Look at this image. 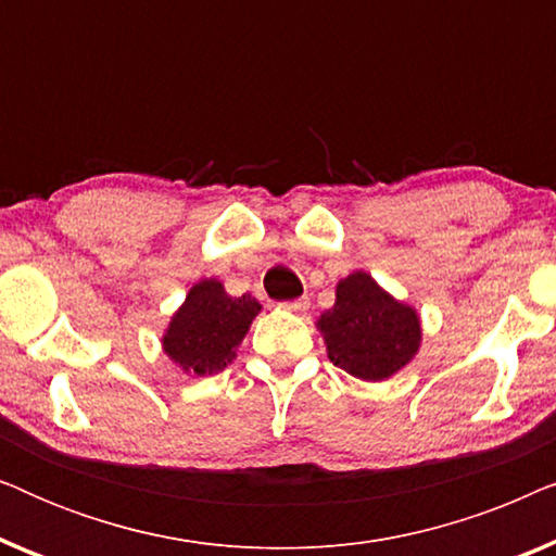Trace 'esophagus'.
<instances>
[{"instance_id":"34e87169","label":"esophagus","mask_w":556,"mask_h":556,"mask_svg":"<svg viewBox=\"0 0 556 556\" xmlns=\"http://www.w3.org/2000/svg\"><path fill=\"white\" fill-rule=\"evenodd\" d=\"M308 299H295V301H288V303H283V308H288V311H293V314H303V311L308 308Z\"/></svg>"}]
</instances>
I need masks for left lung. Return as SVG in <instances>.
Instances as JSON below:
<instances>
[{"mask_svg": "<svg viewBox=\"0 0 556 556\" xmlns=\"http://www.w3.org/2000/svg\"><path fill=\"white\" fill-rule=\"evenodd\" d=\"M333 367L364 382H382L420 349V316L392 299L369 273L356 270L337 286V303L318 318Z\"/></svg>", "mask_w": 556, "mask_h": 556, "instance_id": "1", "label": "left lung"}]
</instances>
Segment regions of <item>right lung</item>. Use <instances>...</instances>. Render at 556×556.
I'll return each instance as SVG.
<instances>
[{
  "label": "right lung",
  "mask_w": 556,
  "mask_h": 556,
  "mask_svg": "<svg viewBox=\"0 0 556 556\" xmlns=\"http://www.w3.org/2000/svg\"><path fill=\"white\" fill-rule=\"evenodd\" d=\"M257 314L261 303L253 295L232 299L219 280L204 278L192 286L172 316L162 346L187 375H217L235 359V349L245 339Z\"/></svg>",
  "instance_id": "1"
}]
</instances>
